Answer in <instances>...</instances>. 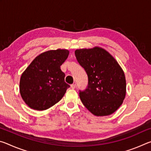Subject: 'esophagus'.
Wrapping results in <instances>:
<instances>
[{
  "mask_svg": "<svg viewBox=\"0 0 151 151\" xmlns=\"http://www.w3.org/2000/svg\"><path fill=\"white\" fill-rule=\"evenodd\" d=\"M70 86H71V88H72L73 89H75L76 88V84H73V85H70Z\"/></svg>",
  "mask_w": 151,
  "mask_h": 151,
  "instance_id": "obj_1",
  "label": "esophagus"
}]
</instances>
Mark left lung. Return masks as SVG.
I'll list each match as a JSON object with an SVG mask.
<instances>
[{"label":"left lung","mask_w":151,"mask_h":151,"mask_svg":"<svg viewBox=\"0 0 151 151\" xmlns=\"http://www.w3.org/2000/svg\"><path fill=\"white\" fill-rule=\"evenodd\" d=\"M75 53L88 79L85 90L79 91L82 103L95 116L112 114L121 106L126 95V79L121 66L101 47L77 49Z\"/></svg>","instance_id":"1"}]
</instances>
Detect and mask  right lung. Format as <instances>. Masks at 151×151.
Instances as JSON below:
<instances>
[{"label":"right lung","mask_w":151,"mask_h":151,"mask_svg":"<svg viewBox=\"0 0 151 151\" xmlns=\"http://www.w3.org/2000/svg\"><path fill=\"white\" fill-rule=\"evenodd\" d=\"M66 49L50 50L37 56L22 74L20 93L30 108L44 111L61 100L70 87L60 66L67 58Z\"/></svg>","instance_id":"add662e5"}]
</instances>
